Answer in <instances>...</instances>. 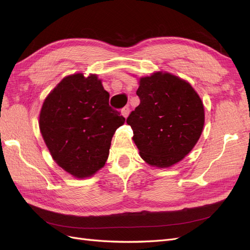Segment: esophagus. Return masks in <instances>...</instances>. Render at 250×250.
Listing matches in <instances>:
<instances>
[{"label": "esophagus", "mask_w": 250, "mask_h": 250, "mask_svg": "<svg viewBox=\"0 0 250 250\" xmlns=\"http://www.w3.org/2000/svg\"><path fill=\"white\" fill-rule=\"evenodd\" d=\"M129 111H130V109H129V107H128V106L122 108V110H121V112H122V116H123L125 119L128 117V115H129Z\"/></svg>", "instance_id": "esophagus-1"}]
</instances>
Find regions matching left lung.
I'll use <instances>...</instances> for the list:
<instances>
[{"label":"left lung","mask_w":250,"mask_h":250,"mask_svg":"<svg viewBox=\"0 0 250 250\" xmlns=\"http://www.w3.org/2000/svg\"><path fill=\"white\" fill-rule=\"evenodd\" d=\"M141 103L127 118L133 142L148 165L169 168L191 152L204 125V107L188 81L167 72L141 77Z\"/></svg>","instance_id":"8db88e82"}]
</instances>
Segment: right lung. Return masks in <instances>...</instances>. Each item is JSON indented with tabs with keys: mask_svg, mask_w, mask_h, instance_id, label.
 Wrapping results in <instances>:
<instances>
[{
	"mask_svg": "<svg viewBox=\"0 0 250 250\" xmlns=\"http://www.w3.org/2000/svg\"><path fill=\"white\" fill-rule=\"evenodd\" d=\"M97 75L64 77L44 99L40 129L55 163L76 178L93 176L107 161L111 139L125 122L109 106Z\"/></svg>",
	"mask_w": 250,
	"mask_h": 250,
	"instance_id": "add662e5",
	"label": "right lung"
}]
</instances>
